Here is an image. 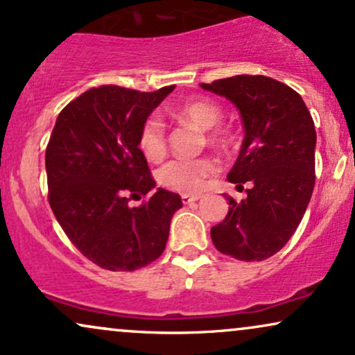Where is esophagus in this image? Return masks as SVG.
<instances>
[{
  "label": "esophagus",
  "mask_w": 355,
  "mask_h": 355,
  "mask_svg": "<svg viewBox=\"0 0 355 355\" xmlns=\"http://www.w3.org/2000/svg\"><path fill=\"white\" fill-rule=\"evenodd\" d=\"M200 195H182V202L183 205H191L195 202H198Z\"/></svg>",
  "instance_id": "34e87169"
}]
</instances>
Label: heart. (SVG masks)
I'll use <instances>...</instances> for the list:
<instances>
[{"label": "heart", "instance_id": "b5f03b06", "mask_svg": "<svg viewBox=\"0 0 355 355\" xmlns=\"http://www.w3.org/2000/svg\"><path fill=\"white\" fill-rule=\"evenodd\" d=\"M175 117L180 121L195 123L200 129L208 130V139L211 142L223 139V132L216 129L221 121V112L215 104L207 101H195L183 104L175 110ZM139 147L147 160L160 162L166 153L165 123L159 115H150L145 119L139 132ZM218 170V164L211 157L200 159H173L160 166L157 172V180L165 189L189 195L203 189L205 178H208Z\"/></svg>", "mask_w": 355, "mask_h": 355}]
</instances>
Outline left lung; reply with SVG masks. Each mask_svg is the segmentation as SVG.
Segmentation results:
<instances>
[{"mask_svg":"<svg viewBox=\"0 0 355 355\" xmlns=\"http://www.w3.org/2000/svg\"><path fill=\"white\" fill-rule=\"evenodd\" d=\"M233 102L245 139L228 180L251 189L240 203L230 195L228 215L211 228L213 245L241 261H263L293 236L314 190L315 129L296 91L266 76H234L200 84Z\"/></svg>","mask_w":355,"mask_h":355,"instance_id":"1","label":"left lung"}]
</instances>
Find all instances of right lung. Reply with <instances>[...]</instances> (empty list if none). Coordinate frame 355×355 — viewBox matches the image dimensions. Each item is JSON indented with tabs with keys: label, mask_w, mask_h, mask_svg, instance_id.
<instances>
[{
	"label": "right lung",
	"mask_w": 355,
	"mask_h": 355,
	"mask_svg": "<svg viewBox=\"0 0 355 355\" xmlns=\"http://www.w3.org/2000/svg\"><path fill=\"white\" fill-rule=\"evenodd\" d=\"M173 89L101 85L58 115L46 148L49 205L72 245L104 270L135 271L155 261L182 208L180 195L164 189L129 207V196L155 189L139 132Z\"/></svg>",
	"instance_id": "right-lung-1"
}]
</instances>
